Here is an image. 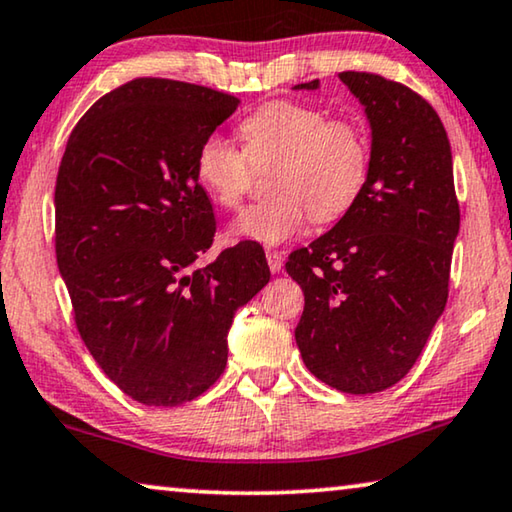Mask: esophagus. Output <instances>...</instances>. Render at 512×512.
I'll return each instance as SVG.
<instances>
[{
	"instance_id": "1",
	"label": "esophagus",
	"mask_w": 512,
	"mask_h": 512,
	"mask_svg": "<svg viewBox=\"0 0 512 512\" xmlns=\"http://www.w3.org/2000/svg\"><path fill=\"white\" fill-rule=\"evenodd\" d=\"M266 262H269L271 273H278L282 269V255L278 250H269V253H266Z\"/></svg>"
}]
</instances>
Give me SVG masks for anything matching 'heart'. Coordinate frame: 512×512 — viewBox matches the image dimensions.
Listing matches in <instances>:
<instances>
[{
	"instance_id": "b5f03b06",
	"label": "heart",
	"mask_w": 512,
	"mask_h": 512,
	"mask_svg": "<svg viewBox=\"0 0 512 512\" xmlns=\"http://www.w3.org/2000/svg\"><path fill=\"white\" fill-rule=\"evenodd\" d=\"M243 149L211 133L195 151V181L218 207L236 209L255 170L271 167V197L230 225L234 239L276 246L299 234L310 216L331 223L352 209L368 179L370 151L361 128L296 101H273L239 124Z\"/></svg>"
}]
</instances>
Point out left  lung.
Listing matches in <instances>:
<instances>
[{
    "label": "left lung",
    "instance_id": "8db88e82",
    "mask_svg": "<svg viewBox=\"0 0 512 512\" xmlns=\"http://www.w3.org/2000/svg\"><path fill=\"white\" fill-rule=\"evenodd\" d=\"M340 80L370 121L368 179L352 209L285 269L305 296L294 331L305 368L342 393L368 395L407 375L446 308L460 204L432 105L375 73Z\"/></svg>",
    "mask_w": 512,
    "mask_h": 512
}]
</instances>
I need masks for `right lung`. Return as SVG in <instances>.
<instances>
[{
	"label": "right lung",
	"mask_w": 512,
	"mask_h": 512,
	"mask_svg": "<svg viewBox=\"0 0 512 512\" xmlns=\"http://www.w3.org/2000/svg\"><path fill=\"white\" fill-rule=\"evenodd\" d=\"M239 108L223 91L135 78L73 128L55 188V250L75 326L133 400L177 407L227 365L234 312L271 278L259 243L197 266L216 234L195 151Z\"/></svg>",
	"instance_id": "1"
}]
</instances>
